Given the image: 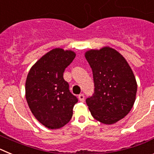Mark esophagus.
<instances>
[{
    "instance_id": "obj_1",
    "label": "esophagus",
    "mask_w": 154,
    "mask_h": 154,
    "mask_svg": "<svg viewBox=\"0 0 154 154\" xmlns=\"http://www.w3.org/2000/svg\"><path fill=\"white\" fill-rule=\"evenodd\" d=\"M79 99L80 102H84V100H85L84 94H80V95H79Z\"/></svg>"
}]
</instances>
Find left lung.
I'll list each match as a JSON object with an SVG mask.
<instances>
[{"label":"left lung","mask_w":154,"mask_h":154,"mask_svg":"<svg viewBox=\"0 0 154 154\" xmlns=\"http://www.w3.org/2000/svg\"><path fill=\"white\" fill-rule=\"evenodd\" d=\"M85 58L92 70L94 93L87 98L92 116L104 124H113L127 115L136 99L137 84L126 60L109 47L89 50Z\"/></svg>","instance_id":"obj_1"}]
</instances>
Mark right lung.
Here are the masks:
<instances>
[{"label": "right lung", "mask_w": 154, "mask_h": 154, "mask_svg": "<svg viewBox=\"0 0 154 154\" xmlns=\"http://www.w3.org/2000/svg\"><path fill=\"white\" fill-rule=\"evenodd\" d=\"M75 57V53L70 50H51L31 67L27 76L28 106L35 117L48 129H59L67 124L78 102L63 78L65 69Z\"/></svg>", "instance_id": "add662e5"}]
</instances>
